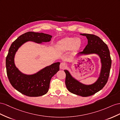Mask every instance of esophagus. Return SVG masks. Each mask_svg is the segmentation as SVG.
<instances>
[{"instance_id": "obj_1", "label": "esophagus", "mask_w": 120, "mask_h": 120, "mask_svg": "<svg viewBox=\"0 0 120 120\" xmlns=\"http://www.w3.org/2000/svg\"><path fill=\"white\" fill-rule=\"evenodd\" d=\"M66 67V64L64 63V62H62L60 63V68L61 69H64Z\"/></svg>"}]
</instances>
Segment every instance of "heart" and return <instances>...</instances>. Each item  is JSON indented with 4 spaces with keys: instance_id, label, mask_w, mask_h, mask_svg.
<instances>
[{
    "instance_id": "b5f03b06",
    "label": "heart",
    "mask_w": 120,
    "mask_h": 120,
    "mask_svg": "<svg viewBox=\"0 0 120 120\" xmlns=\"http://www.w3.org/2000/svg\"><path fill=\"white\" fill-rule=\"evenodd\" d=\"M81 41L80 38H66L59 41L58 43V46L61 49L64 50H67L72 48L75 50L80 47Z\"/></svg>"
}]
</instances>
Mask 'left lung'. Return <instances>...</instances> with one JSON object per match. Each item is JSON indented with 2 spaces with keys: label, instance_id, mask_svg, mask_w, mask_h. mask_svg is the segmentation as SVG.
<instances>
[{
  "label": "left lung",
  "instance_id": "obj_1",
  "mask_svg": "<svg viewBox=\"0 0 120 120\" xmlns=\"http://www.w3.org/2000/svg\"><path fill=\"white\" fill-rule=\"evenodd\" d=\"M80 35L86 36L88 44L82 52L78 54L98 55L101 58V63L100 76L94 84L85 85L75 79L68 70H64L66 73L65 84L67 90L71 93L86 97L94 95L101 90L107 83L110 72L112 60L107 44L98 36L88 34H80Z\"/></svg>",
  "mask_w": 120,
  "mask_h": 120
}]
</instances>
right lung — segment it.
<instances>
[{
    "label": "right lung",
    "instance_id": "1",
    "mask_svg": "<svg viewBox=\"0 0 120 120\" xmlns=\"http://www.w3.org/2000/svg\"><path fill=\"white\" fill-rule=\"evenodd\" d=\"M52 37L48 34L29 32L20 35L11 44L6 58V72L12 86L21 94L30 97H40L47 94L51 78L59 70L60 62L51 64L34 74L26 75L22 73L15 65L16 52L28 41L40 44L49 42Z\"/></svg>",
    "mask_w": 120,
    "mask_h": 120
}]
</instances>
